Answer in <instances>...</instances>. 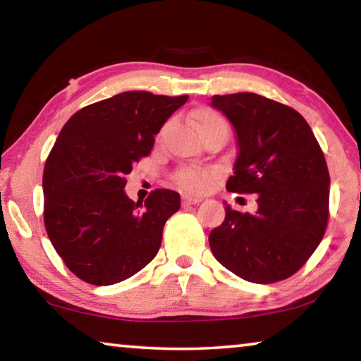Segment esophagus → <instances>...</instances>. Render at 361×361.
Returning <instances> with one entry per match:
<instances>
[{"label":"esophagus","instance_id":"esophagus-1","mask_svg":"<svg viewBox=\"0 0 361 361\" xmlns=\"http://www.w3.org/2000/svg\"><path fill=\"white\" fill-rule=\"evenodd\" d=\"M183 204H199L202 201L201 197H196V196H188V195H183Z\"/></svg>","mask_w":361,"mask_h":361}]
</instances>
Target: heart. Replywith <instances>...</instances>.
<instances>
[{
  "label": "heart",
  "mask_w": 361,
  "mask_h": 361,
  "mask_svg": "<svg viewBox=\"0 0 361 361\" xmlns=\"http://www.w3.org/2000/svg\"><path fill=\"white\" fill-rule=\"evenodd\" d=\"M212 121H224L222 118L215 115L211 111H202L201 115L197 116V126L204 125V123H212ZM173 180L176 186H180L183 191L188 192H196V195H201V192H206L211 186L212 181V173L207 170H199V169H181L175 173Z\"/></svg>",
  "instance_id": "b5f03b06"
}]
</instances>
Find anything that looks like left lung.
<instances>
[{"label": "left lung", "mask_w": 361, "mask_h": 361, "mask_svg": "<svg viewBox=\"0 0 361 361\" xmlns=\"http://www.w3.org/2000/svg\"><path fill=\"white\" fill-rule=\"evenodd\" d=\"M236 139L232 192H255L257 211L225 202L209 235L212 255L235 276L272 283L293 276L318 248L329 215V171L313 131L297 110L266 97L214 95Z\"/></svg>", "instance_id": "1"}]
</instances>
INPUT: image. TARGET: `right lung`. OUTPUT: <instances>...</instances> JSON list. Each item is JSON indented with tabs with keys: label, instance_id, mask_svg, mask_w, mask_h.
I'll return each instance as SVG.
<instances>
[{
	"label": "right lung",
	"instance_id": "1",
	"mask_svg": "<svg viewBox=\"0 0 361 361\" xmlns=\"http://www.w3.org/2000/svg\"><path fill=\"white\" fill-rule=\"evenodd\" d=\"M188 95L121 92L87 105L63 126L43 170L45 228L69 271L92 285L126 281L162 243L180 195L155 190L134 202L125 176Z\"/></svg>",
	"mask_w": 361,
	"mask_h": 361
}]
</instances>
